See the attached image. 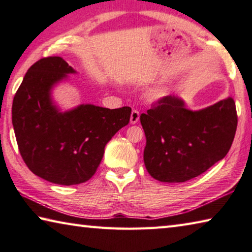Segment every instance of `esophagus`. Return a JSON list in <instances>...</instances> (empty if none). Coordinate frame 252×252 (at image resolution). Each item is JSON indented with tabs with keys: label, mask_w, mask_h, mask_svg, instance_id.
Wrapping results in <instances>:
<instances>
[{
	"label": "esophagus",
	"mask_w": 252,
	"mask_h": 252,
	"mask_svg": "<svg viewBox=\"0 0 252 252\" xmlns=\"http://www.w3.org/2000/svg\"><path fill=\"white\" fill-rule=\"evenodd\" d=\"M140 119V114L136 110H133L131 112V116H130V123L131 125H135V123H138Z\"/></svg>",
	"instance_id": "obj_1"
}]
</instances>
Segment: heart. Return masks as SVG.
Wrapping results in <instances>:
<instances>
[{"instance_id":"b5f03b06","label":"heart","mask_w":252,"mask_h":252,"mask_svg":"<svg viewBox=\"0 0 252 252\" xmlns=\"http://www.w3.org/2000/svg\"><path fill=\"white\" fill-rule=\"evenodd\" d=\"M165 95H168V91H165V90H159V91L155 92L156 99H161V97H164Z\"/></svg>"}]
</instances>
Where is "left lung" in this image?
<instances>
[{
	"label": "left lung",
	"instance_id": "obj_1",
	"mask_svg": "<svg viewBox=\"0 0 252 252\" xmlns=\"http://www.w3.org/2000/svg\"><path fill=\"white\" fill-rule=\"evenodd\" d=\"M147 144L149 174L161 182H185L206 172L227 156L237 130L232 97L201 110L187 108L178 95H168L140 117Z\"/></svg>",
	"mask_w": 252,
	"mask_h": 252
}]
</instances>
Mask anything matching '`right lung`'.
Here are the masks:
<instances>
[{"mask_svg": "<svg viewBox=\"0 0 252 252\" xmlns=\"http://www.w3.org/2000/svg\"><path fill=\"white\" fill-rule=\"evenodd\" d=\"M76 71L60 57L41 59L28 70L12 105L19 150L31 171L55 185L72 186L95 173L111 138L130 121L131 108L80 104L62 111L55 85Z\"/></svg>", "mask_w": 252, "mask_h": 252, "instance_id": "1", "label": "right lung"}]
</instances>
